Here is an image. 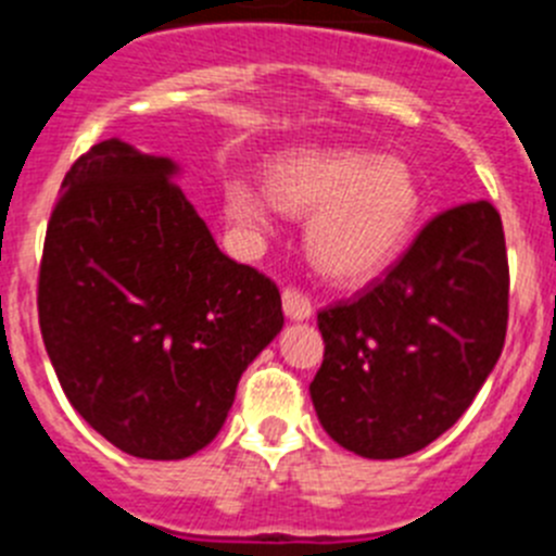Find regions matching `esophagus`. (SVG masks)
Wrapping results in <instances>:
<instances>
[{"label":"esophagus","instance_id":"obj_1","mask_svg":"<svg viewBox=\"0 0 556 556\" xmlns=\"http://www.w3.org/2000/svg\"><path fill=\"white\" fill-rule=\"evenodd\" d=\"M282 309L290 321H307V318H313V304H309V299L293 288H288L282 293Z\"/></svg>","mask_w":556,"mask_h":556}]
</instances>
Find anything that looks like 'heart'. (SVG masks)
<instances>
[{
  "label": "heart",
  "mask_w": 556,
  "mask_h": 556,
  "mask_svg": "<svg viewBox=\"0 0 556 556\" xmlns=\"http://www.w3.org/2000/svg\"><path fill=\"white\" fill-rule=\"evenodd\" d=\"M224 216L249 238L271 232L277 210L307 219L304 247L318 271L338 285H363L402 254L421 210L413 168L396 154L302 147L266 166V188L227 179Z\"/></svg>",
  "instance_id": "heart-1"
}]
</instances>
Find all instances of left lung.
<instances>
[{
  "instance_id": "8db88e82",
  "label": "left lung",
  "mask_w": 556,
  "mask_h": 556,
  "mask_svg": "<svg viewBox=\"0 0 556 556\" xmlns=\"http://www.w3.org/2000/svg\"><path fill=\"white\" fill-rule=\"evenodd\" d=\"M507 249L496 207L440 213L382 282L318 313L309 382L329 438L368 459L421 452L471 407L507 334Z\"/></svg>"
}]
</instances>
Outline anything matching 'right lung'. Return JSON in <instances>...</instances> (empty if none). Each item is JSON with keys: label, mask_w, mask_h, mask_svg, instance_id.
Returning a JSON list of instances; mask_svg holds the SVG:
<instances>
[{"label": "right lung", "mask_w": 556, "mask_h": 556, "mask_svg": "<svg viewBox=\"0 0 556 556\" xmlns=\"http://www.w3.org/2000/svg\"><path fill=\"white\" fill-rule=\"evenodd\" d=\"M179 177L177 160L97 143L60 185L38 279L60 388L141 459L202 452L285 324L277 285L216 247Z\"/></svg>", "instance_id": "obj_1"}]
</instances>
